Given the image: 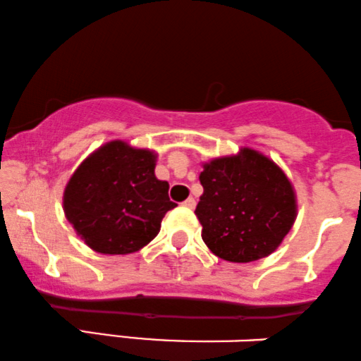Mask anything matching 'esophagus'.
Instances as JSON below:
<instances>
[{"label":"esophagus","mask_w":361,"mask_h":361,"mask_svg":"<svg viewBox=\"0 0 361 361\" xmlns=\"http://www.w3.org/2000/svg\"><path fill=\"white\" fill-rule=\"evenodd\" d=\"M182 206L189 207V209H194V207H196V199H194V197H188L184 202H182Z\"/></svg>","instance_id":"1"}]
</instances>
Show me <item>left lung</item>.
Masks as SVG:
<instances>
[{
  "label": "left lung",
  "mask_w": 361,
  "mask_h": 361,
  "mask_svg": "<svg viewBox=\"0 0 361 361\" xmlns=\"http://www.w3.org/2000/svg\"><path fill=\"white\" fill-rule=\"evenodd\" d=\"M196 216L216 257L248 264L279 248L298 216L295 190L272 159L241 148L202 164Z\"/></svg>",
  "instance_id": "left-lung-1"
}]
</instances>
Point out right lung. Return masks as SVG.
<instances>
[{
	"label": "right lung",
	"instance_id": "obj_1",
	"mask_svg": "<svg viewBox=\"0 0 361 361\" xmlns=\"http://www.w3.org/2000/svg\"><path fill=\"white\" fill-rule=\"evenodd\" d=\"M157 154L123 140L104 143L82 160L63 190V213L89 248L103 255L138 252L159 235L169 182L155 177Z\"/></svg>",
	"mask_w": 361,
	"mask_h": 361
}]
</instances>
